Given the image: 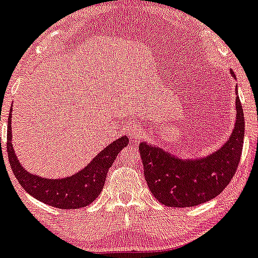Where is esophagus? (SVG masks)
Segmentation results:
<instances>
[{
	"label": "esophagus",
	"instance_id": "34e87169",
	"mask_svg": "<svg viewBox=\"0 0 258 258\" xmlns=\"http://www.w3.org/2000/svg\"><path fill=\"white\" fill-rule=\"evenodd\" d=\"M137 134H138L137 126H135V124H130V126H127V135H130L131 137H136Z\"/></svg>",
	"mask_w": 258,
	"mask_h": 258
}]
</instances>
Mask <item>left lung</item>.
<instances>
[{"label":"left lung","mask_w":258,"mask_h":258,"mask_svg":"<svg viewBox=\"0 0 258 258\" xmlns=\"http://www.w3.org/2000/svg\"><path fill=\"white\" fill-rule=\"evenodd\" d=\"M230 75L235 77L233 71ZM237 90V88H236ZM236 118L228 140L216 152L182 159L159 146L140 143L144 179L152 195L168 207H195L217 197L233 179L242 152L245 120L236 92Z\"/></svg>","instance_id":"8db88e82"}]
</instances>
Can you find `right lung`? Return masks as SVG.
<instances>
[{"label":"right lung","instance_id":"obj_1","mask_svg":"<svg viewBox=\"0 0 258 258\" xmlns=\"http://www.w3.org/2000/svg\"><path fill=\"white\" fill-rule=\"evenodd\" d=\"M12 111V109H11ZM12 114L8 116L7 127V152L14 176L21 186L36 200L51 207L60 209H77L90 205L103 191L107 170L112 165L118 153L128 144L126 136L117 138L104 148L84 169L72 176L62 179H46L40 175L25 170L19 163L12 146Z\"/></svg>","mask_w":258,"mask_h":258}]
</instances>
